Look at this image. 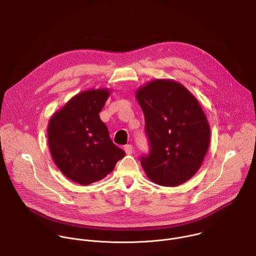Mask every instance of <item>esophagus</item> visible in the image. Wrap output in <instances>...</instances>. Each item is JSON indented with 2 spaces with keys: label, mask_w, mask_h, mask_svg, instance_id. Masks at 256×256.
I'll use <instances>...</instances> for the list:
<instances>
[{
  "label": "esophagus",
  "mask_w": 256,
  "mask_h": 256,
  "mask_svg": "<svg viewBox=\"0 0 256 256\" xmlns=\"http://www.w3.org/2000/svg\"><path fill=\"white\" fill-rule=\"evenodd\" d=\"M124 151H126V153L128 155L132 154V151H134L132 146V144H126V146H124Z\"/></svg>",
  "instance_id": "obj_1"
}]
</instances>
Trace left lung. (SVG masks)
<instances>
[{
	"mask_svg": "<svg viewBox=\"0 0 256 256\" xmlns=\"http://www.w3.org/2000/svg\"><path fill=\"white\" fill-rule=\"evenodd\" d=\"M142 109L150 154L140 158L148 178L162 186H178L200 168L210 130L198 99L180 83L156 79L136 93Z\"/></svg>",
	"mask_w": 256,
	"mask_h": 256,
	"instance_id": "left-lung-1",
	"label": "left lung"
}]
</instances>
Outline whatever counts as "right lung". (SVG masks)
<instances>
[{"label":"right lung","instance_id":"right-lung-1","mask_svg":"<svg viewBox=\"0 0 256 256\" xmlns=\"http://www.w3.org/2000/svg\"><path fill=\"white\" fill-rule=\"evenodd\" d=\"M109 95L107 88L81 92L48 122V147L56 165L66 177L82 186L106 177L126 155L112 142L99 116Z\"/></svg>","mask_w":256,"mask_h":256}]
</instances>
